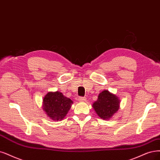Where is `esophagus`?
Here are the masks:
<instances>
[{
  "mask_svg": "<svg viewBox=\"0 0 160 160\" xmlns=\"http://www.w3.org/2000/svg\"><path fill=\"white\" fill-rule=\"evenodd\" d=\"M78 99L79 102H84V101H86V98H84V97H79Z\"/></svg>",
  "mask_w": 160,
  "mask_h": 160,
  "instance_id": "34e87169",
  "label": "esophagus"
}]
</instances>
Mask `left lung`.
I'll return each mask as SVG.
<instances>
[{
  "mask_svg": "<svg viewBox=\"0 0 160 160\" xmlns=\"http://www.w3.org/2000/svg\"><path fill=\"white\" fill-rule=\"evenodd\" d=\"M119 99L108 90H104L99 94L98 99L92 107L98 115L103 120L109 119L119 108Z\"/></svg>",
  "mask_w": 160,
  "mask_h": 160,
  "instance_id": "left-lung-1",
  "label": "left lung"
}]
</instances>
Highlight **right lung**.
Here are the masks:
<instances>
[{
  "label": "right lung",
  "instance_id": "obj_1",
  "mask_svg": "<svg viewBox=\"0 0 160 160\" xmlns=\"http://www.w3.org/2000/svg\"><path fill=\"white\" fill-rule=\"evenodd\" d=\"M72 103L60 92H49L43 99V109L50 119L59 121L66 116Z\"/></svg>",
  "mask_w": 160,
  "mask_h": 160
}]
</instances>
